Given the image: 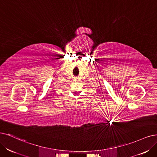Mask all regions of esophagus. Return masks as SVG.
I'll return each instance as SVG.
<instances>
[{"instance_id": "esophagus-1", "label": "esophagus", "mask_w": 157, "mask_h": 157, "mask_svg": "<svg viewBox=\"0 0 157 157\" xmlns=\"http://www.w3.org/2000/svg\"><path fill=\"white\" fill-rule=\"evenodd\" d=\"M76 79H76V78H75V80H76Z\"/></svg>"}]
</instances>
